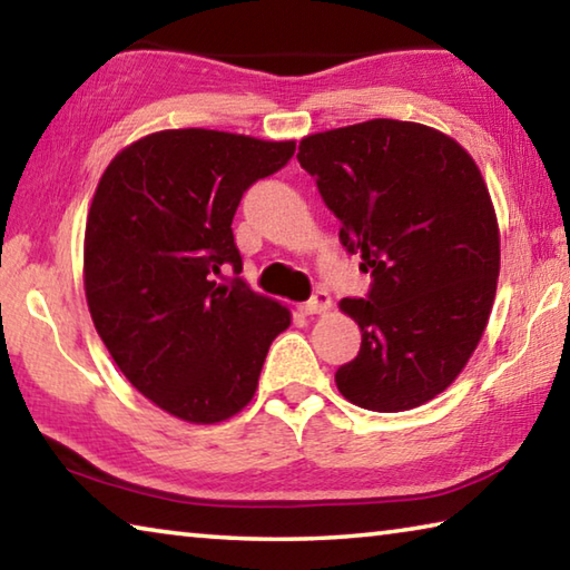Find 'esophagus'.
I'll return each instance as SVG.
<instances>
[{
	"label": "esophagus",
	"instance_id": "esophagus-1",
	"mask_svg": "<svg viewBox=\"0 0 570 570\" xmlns=\"http://www.w3.org/2000/svg\"><path fill=\"white\" fill-rule=\"evenodd\" d=\"M332 308V296L326 292H316L312 298H308L306 304H302V314L306 316H316V314H326Z\"/></svg>",
	"mask_w": 570,
	"mask_h": 570
}]
</instances>
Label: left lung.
<instances>
[{"mask_svg":"<svg viewBox=\"0 0 570 570\" xmlns=\"http://www.w3.org/2000/svg\"><path fill=\"white\" fill-rule=\"evenodd\" d=\"M296 158L374 276L370 296L340 302L362 332L336 372L342 397L372 412L435 400L495 302L500 228L478 163L450 135L390 118L306 135Z\"/></svg>","mask_w":570,"mask_h":570,"instance_id":"left-lung-1","label":"left lung"}]
</instances>
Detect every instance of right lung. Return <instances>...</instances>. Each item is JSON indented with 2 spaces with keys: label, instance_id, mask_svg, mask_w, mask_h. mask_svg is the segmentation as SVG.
I'll return each instance as SVG.
<instances>
[{
  "label": "right lung",
  "instance_id": "add662e5",
  "mask_svg": "<svg viewBox=\"0 0 570 570\" xmlns=\"http://www.w3.org/2000/svg\"><path fill=\"white\" fill-rule=\"evenodd\" d=\"M294 140L180 128L125 146L102 170L85 224L82 278L95 330L142 397L190 424L254 400L272 342L292 324L244 282L234 214L244 190L284 168Z\"/></svg>",
  "mask_w": 570,
  "mask_h": 570
}]
</instances>
